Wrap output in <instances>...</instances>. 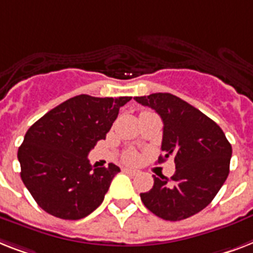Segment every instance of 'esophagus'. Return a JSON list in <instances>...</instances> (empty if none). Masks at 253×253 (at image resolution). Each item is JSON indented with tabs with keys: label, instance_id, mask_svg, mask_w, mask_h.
<instances>
[{
	"label": "esophagus",
	"instance_id": "34e87169",
	"mask_svg": "<svg viewBox=\"0 0 253 253\" xmlns=\"http://www.w3.org/2000/svg\"><path fill=\"white\" fill-rule=\"evenodd\" d=\"M123 171L127 174H130V175H137V174L140 173L137 169H132V168H123Z\"/></svg>",
	"mask_w": 253,
	"mask_h": 253
}]
</instances>
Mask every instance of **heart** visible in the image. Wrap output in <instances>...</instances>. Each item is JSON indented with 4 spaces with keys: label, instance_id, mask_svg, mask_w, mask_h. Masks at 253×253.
<instances>
[{
    "label": "heart",
    "instance_id": "obj_1",
    "mask_svg": "<svg viewBox=\"0 0 253 253\" xmlns=\"http://www.w3.org/2000/svg\"><path fill=\"white\" fill-rule=\"evenodd\" d=\"M125 160H126L127 162H131V164H133V162H136L137 160H139V156H137L136 152L130 151L126 153V156H125Z\"/></svg>",
    "mask_w": 253,
    "mask_h": 253
}]
</instances>
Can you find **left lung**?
I'll use <instances>...</instances> for the list:
<instances>
[{"instance_id": "8db88e82", "label": "left lung", "mask_w": 253, "mask_h": 253, "mask_svg": "<svg viewBox=\"0 0 253 253\" xmlns=\"http://www.w3.org/2000/svg\"><path fill=\"white\" fill-rule=\"evenodd\" d=\"M153 109L164 122L159 162L170 156L175 162L171 178L153 175L151 191L140 194L143 204L166 221H180L211 204L230 170L231 144L221 127L182 98L171 93L133 97Z\"/></svg>"}]
</instances>
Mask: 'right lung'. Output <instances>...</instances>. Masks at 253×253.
I'll return each mask as SVG.
<instances>
[{"instance_id": "1", "label": "right lung", "mask_w": 253, "mask_h": 253, "mask_svg": "<svg viewBox=\"0 0 253 253\" xmlns=\"http://www.w3.org/2000/svg\"><path fill=\"white\" fill-rule=\"evenodd\" d=\"M131 97L66 100L35 122L18 149L20 178L41 209L62 219H80L101 204L120 168H96L88 153L105 139L120 108Z\"/></svg>"}]
</instances>
